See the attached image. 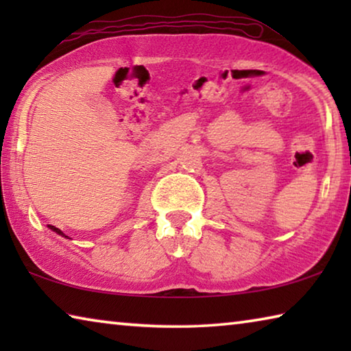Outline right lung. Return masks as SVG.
Here are the masks:
<instances>
[{"label":"right lung","instance_id":"right-lung-1","mask_svg":"<svg viewBox=\"0 0 351 351\" xmlns=\"http://www.w3.org/2000/svg\"><path fill=\"white\" fill-rule=\"evenodd\" d=\"M47 228H49L51 230H54V232H57L58 235H62V237H64V239H68V237H66V235H64V234L62 232V230H60V229H58V228H56V226H51V224H49V226H47Z\"/></svg>","mask_w":351,"mask_h":351}]
</instances>
